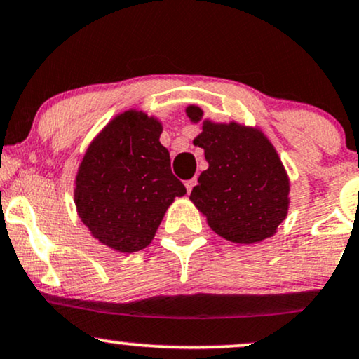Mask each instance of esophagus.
<instances>
[{
    "label": "esophagus",
    "instance_id": "obj_1",
    "mask_svg": "<svg viewBox=\"0 0 359 359\" xmlns=\"http://www.w3.org/2000/svg\"><path fill=\"white\" fill-rule=\"evenodd\" d=\"M196 184H197V179H196V177H194V179H191V180H187V182H185V189H187V192H189V194L192 192V189L196 187Z\"/></svg>",
    "mask_w": 359,
    "mask_h": 359
}]
</instances>
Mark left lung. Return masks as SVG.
<instances>
[{
	"label": "left lung",
	"instance_id": "8db88e82",
	"mask_svg": "<svg viewBox=\"0 0 359 359\" xmlns=\"http://www.w3.org/2000/svg\"><path fill=\"white\" fill-rule=\"evenodd\" d=\"M187 115L198 122L202 110L191 105ZM194 144L204 149L209 168L198 177L191 201L210 229L236 244L273 236L287 214L289 179L264 133L205 120Z\"/></svg>",
	"mask_w": 359,
	"mask_h": 359
}]
</instances>
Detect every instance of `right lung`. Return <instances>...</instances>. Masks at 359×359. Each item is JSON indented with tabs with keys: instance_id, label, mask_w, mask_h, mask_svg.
I'll list each match as a JSON object with an SVG mask.
<instances>
[{
	"instance_id": "right-lung-1",
	"label": "right lung",
	"mask_w": 359,
	"mask_h": 359,
	"mask_svg": "<svg viewBox=\"0 0 359 359\" xmlns=\"http://www.w3.org/2000/svg\"><path fill=\"white\" fill-rule=\"evenodd\" d=\"M161 133L154 116L123 111L90 144L80 163L75 204L81 222L118 252L152 243L168 205L185 194Z\"/></svg>"
}]
</instances>
